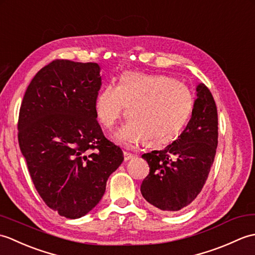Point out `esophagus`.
<instances>
[{
	"label": "esophagus",
	"instance_id": "1",
	"mask_svg": "<svg viewBox=\"0 0 255 255\" xmlns=\"http://www.w3.org/2000/svg\"><path fill=\"white\" fill-rule=\"evenodd\" d=\"M133 154L132 153H130V152H127V151H124V159H125V161H128V160H130V159H132L133 158Z\"/></svg>",
	"mask_w": 255,
	"mask_h": 255
}]
</instances>
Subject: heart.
Wrapping results in <instances>:
<instances>
[{
  "label": "heart",
  "mask_w": 255,
  "mask_h": 255,
  "mask_svg": "<svg viewBox=\"0 0 255 255\" xmlns=\"http://www.w3.org/2000/svg\"><path fill=\"white\" fill-rule=\"evenodd\" d=\"M195 99L186 84L167 75L125 72L118 84L105 85L97 95L99 121L112 129L128 106L130 118L115 133L118 142L133 145L169 143L181 133L194 110Z\"/></svg>",
  "instance_id": "b5f03b06"
}]
</instances>
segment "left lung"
Instances as JSON below:
<instances>
[{"label": "left lung", "mask_w": 255, "mask_h": 255, "mask_svg": "<svg viewBox=\"0 0 255 255\" xmlns=\"http://www.w3.org/2000/svg\"><path fill=\"white\" fill-rule=\"evenodd\" d=\"M192 117L186 128L163 150L142 154L150 172L140 187L148 203L161 211L187 207L204 187L218 144L217 107L209 89L196 88Z\"/></svg>", "instance_id": "left-lung-1"}]
</instances>
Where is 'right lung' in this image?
I'll return each instance as SVG.
<instances>
[{
	"instance_id": "obj_1",
	"label": "right lung",
	"mask_w": 255,
	"mask_h": 255,
	"mask_svg": "<svg viewBox=\"0 0 255 255\" xmlns=\"http://www.w3.org/2000/svg\"><path fill=\"white\" fill-rule=\"evenodd\" d=\"M100 72L94 62L52 61L31 80L19 110L18 143L32 183L48 207L70 219L100 203L124 161L96 119Z\"/></svg>"
}]
</instances>
